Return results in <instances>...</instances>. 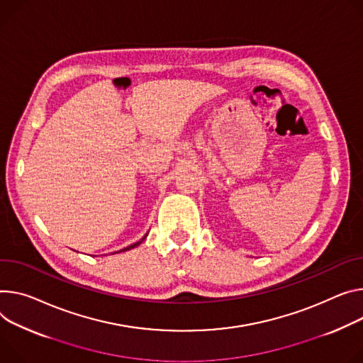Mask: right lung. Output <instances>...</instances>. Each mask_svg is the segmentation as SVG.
I'll list each match as a JSON object with an SVG mask.
<instances>
[{"label": "right lung", "instance_id": "obj_1", "mask_svg": "<svg viewBox=\"0 0 363 363\" xmlns=\"http://www.w3.org/2000/svg\"><path fill=\"white\" fill-rule=\"evenodd\" d=\"M147 236V235H146ZM146 236L142 239V240H139V242H136V243H133V245H130V246H127V247H124V249H121V250H118V252H125V250H130V249H133V247H136V246H139L145 239H146Z\"/></svg>", "mask_w": 363, "mask_h": 363}]
</instances>
